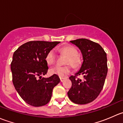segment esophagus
Segmentation results:
<instances>
[{
	"instance_id": "obj_1",
	"label": "esophagus",
	"mask_w": 123,
	"mask_h": 123,
	"mask_svg": "<svg viewBox=\"0 0 123 123\" xmlns=\"http://www.w3.org/2000/svg\"><path fill=\"white\" fill-rule=\"evenodd\" d=\"M65 79V78H64V77H60V81L61 82H63V81H64V80Z\"/></svg>"
}]
</instances>
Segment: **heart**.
I'll return each instance as SVG.
<instances>
[{"instance_id": "heart-1", "label": "heart", "mask_w": 123, "mask_h": 123, "mask_svg": "<svg viewBox=\"0 0 123 123\" xmlns=\"http://www.w3.org/2000/svg\"><path fill=\"white\" fill-rule=\"evenodd\" d=\"M59 52L67 56L65 64H70L71 66L75 68L79 67L81 64V58L77 55L76 49L73 46H64L59 49ZM45 59L46 61L49 65L54 64L56 59V54L54 50H49L46 55ZM50 72L51 74H56L60 77H64L71 72V69L69 65L63 67L55 65L50 68Z\"/></svg>"}]
</instances>
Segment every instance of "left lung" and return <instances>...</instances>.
I'll use <instances>...</instances> for the list:
<instances>
[{
    "label": "left lung",
    "mask_w": 123,
    "mask_h": 123,
    "mask_svg": "<svg viewBox=\"0 0 123 123\" xmlns=\"http://www.w3.org/2000/svg\"><path fill=\"white\" fill-rule=\"evenodd\" d=\"M70 42L79 48L83 62L80 70L69 77L72 86L68 96L75 104H86L93 101L102 90L108 72L106 54L100 44L86 38ZM79 75H84V80L76 79Z\"/></svg>",
    "instance_id": "left-lung-1"
}]
</instances>
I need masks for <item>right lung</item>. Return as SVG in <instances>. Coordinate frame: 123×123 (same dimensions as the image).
<instances>
[{
  "instance_id": "obj_1",
  "label": "right lung",
  "mask_w": 123,
  "mask_h": 123,
  "mask_svg": "<svg viewBox=\"0 0 123 123\" xmlns=\"http://www.w3.org/2000/svg\"><path fill=\"white\" fill-rule=\"evenodd\" d=\"M60 42L30 41L19 46L13 55L11 69L12 82L21 98L29 105L41 106L50 101L53 89L60 79L56 74L43 77L48 70L46 55ZM37 76L41 79H37Z\"/></svg>"
}]
</instances>
